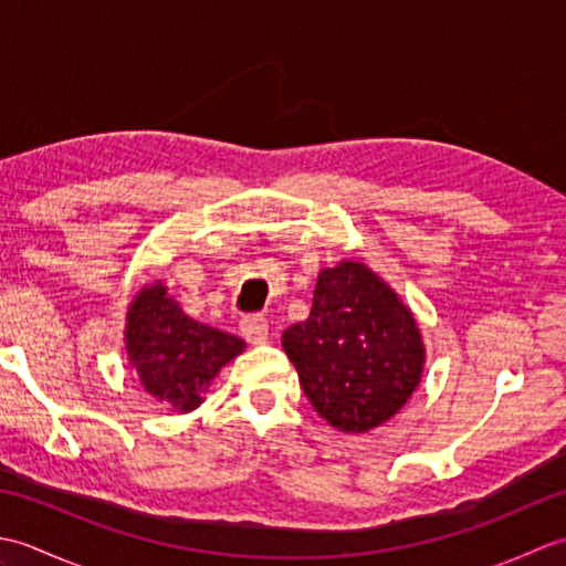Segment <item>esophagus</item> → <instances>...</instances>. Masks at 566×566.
<instances>
[{
	"label": "esophagus",
	"mask_w": 566,
	"mask_h": 566,
	"mask_svg": "<svg viewBox=\"0 0 566 566\" xmlns=\"http://www.w3.org/2000/svg\"><path fill=\"white\" fill-rule=\"evenodd\" d=\"M240 333H243V338L252 345H260L268 340V333H270V323L264 316L260 314H250L240 318Z\"/></svg>",
	"instance_id": "obj_1"
}]
</instances>
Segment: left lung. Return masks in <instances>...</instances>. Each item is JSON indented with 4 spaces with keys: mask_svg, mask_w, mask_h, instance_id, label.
<instances>
[{
    "mask_svg": "<svg viewBox=\"0 0 566 566\" xmlns=\"http://www.w3.org/2000/svg\"><path fill=\"white\" fill-rule=\"evenodd\" d=\"M282 347L311 406L343 432H367L399 413L426 363L411 311L355 260L321 270L311 314L282 333Z\"/></svg>",
    "mask_w": 566,
    "mask_h": 566,
    "instance_id": "1",
    "label": "left lung"
}]
</instances>
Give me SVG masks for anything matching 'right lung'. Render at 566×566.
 Listing matches in <instances>:
<instances>
[{"label":"right lung","instance_id":"add662e5","mask_svg":"<svg viewBox=\"0 0 566 566\" xmlns=\"http://www.w3.org/2000/svg\"><path fill=\"white\" fill-rule=\"evenodd\" d=\"M231 333L189 318L163 282L143 286L126 316V353L143 389L175 411L189 413L203 401L221 367L243 353Z\"/></svg>","mask_w":566,"mask_h":566}]
</instances>
